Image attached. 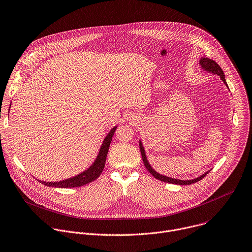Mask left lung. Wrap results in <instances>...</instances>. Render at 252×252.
Masks as SVG:
<instances>
[{
	"label": "left lung",
	"instance_id": "1",
	"mask_svg": "<svg viewBox=\"0 0 252 252\" xmlns=\"http://www.w3.org/2000/svg\"><path fill=\"white\" fill-rule=\"evenodd\" d=\"M200 64H201L202 68H204L205 70H207V71H209V72H212V73H214V74L219 75V76L220 77V79L223 81V83L227 86V84H226V82H225V78H224L223 71L221 70V68L219 66V64H218L216 61H214V60H212V59H209V58H201ZM139 149H140V152H141V157H142L143 164H144V166H145V168L148 170V172H150L151 175H152L154 178H156V179H158V180H160V181H162V182H165V183H172V184H177V185H190V184H193V183H196V182L202 180V179L210 172V171H208V172H206L205 174H203L202 176H200V177H198V178H196V179H193V180H179V179H173V178H170V177L163 176V175H160L159 173L155 172V171L152 169V167L149 165V163H148V161H147V159H146V156H145L144 148H143L141 142H139Z\"/></svg>",
	"mask_w": 252,
	"mask_h": 252
}]
</instances>
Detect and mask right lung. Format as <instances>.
Returning a JSON list of instances; mask_svg holds the SVG:
<instances>
[{"instance_id": "1", "label": "right lung", "mask_w": 252, "mask_h": 252, "mask_svg": "<svg viewBox=\"0 0 252 252\" xmlns=\"http://www.w3.org/2000/svg\"><path fill=\"white\" fill-rule=\"evenodd\" d=\"M116 127H114L106 136V138L104 139V142L101 146L99 155L96 159V161L94 162V164L90 167L88 170H86L85 172H83L73 178L67 179V180H63L60 182H44V181H39L40 183H42L45 186H49V187H57V188H74V187H81L83 185L89 184L93 181H95L103 172L104 167H105V163H106V159H107V154L109 151V147L112 141V137L114 136V133L116 131Z\"/></svg>"}]
</instances>
